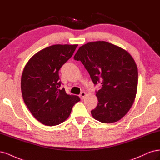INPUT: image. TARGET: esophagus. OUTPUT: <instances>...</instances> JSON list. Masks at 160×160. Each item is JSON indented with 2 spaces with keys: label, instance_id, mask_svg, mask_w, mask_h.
<instances>
[{
  "label": "esophagus",
  "instance_id": "esophagus-1",
  "mask_svg": "<svg viewBox=\"0 0 160 160\" xmlns=\"http://www.w3.org/2000/svg\"><path fill=\"white\" fill-rule=\"evenodd\" d=\"M86 92H81V94H80V99L81 100H84V98H85V96H86Z\"/></svg>",
  "mask_w": 160,
  "mask_h": 160
}]
</instances>
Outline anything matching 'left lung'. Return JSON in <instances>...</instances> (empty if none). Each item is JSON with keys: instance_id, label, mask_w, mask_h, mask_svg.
<instances>
[{"instance_id": "1", "label": "left lung", "mask_w": 160, "mask_h": 160, "mask_svg": "<svg viewBox=\"0 0 160 160\" xmlns=\"http://www.w3.org/2000/svg\"><path fill=\"white\" fill-rule=\"evenodd\" d=\"M74 59L81 61L93 83L101 82L96 92L98 105L91 111L102 123L118 122L130 110L134 102L138 72L134 60L126 50L105 41L80 46Z\"/></svg>"}]
</instances>
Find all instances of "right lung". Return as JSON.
I'll return each mask as SVG.
<instances>
[{"label": "right lung", "instance_id": "obj_1", "mask_svg": "<svg viewBox=\"0 0 160 160\" xmlns=\"http://www.w3.org/2000/svg\"><path fill=\"white\" fill-rule=\"evenodd\" d=\"M78 44H55L40 50L26 64L21 77L25 104L33 116L46 126L64 122L80 100L60 88L58 71L73 55Z\"/></svg>", "mask_w": 160, "mask_h": 160}]
</instances>
